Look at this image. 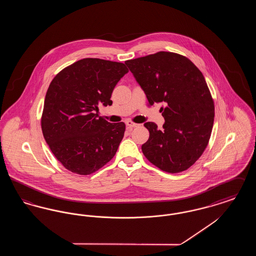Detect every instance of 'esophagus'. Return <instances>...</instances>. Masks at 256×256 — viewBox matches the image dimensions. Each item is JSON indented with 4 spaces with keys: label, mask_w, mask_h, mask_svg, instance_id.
<instances>
[{
    "label": "esophagus",
    "mask_w": 256,
    "mask_h": 256,
    "mask_svg": "<svg viewBox=\"0 0 256 256\" xmlns=\"http://www.w3.org/2000/svg\"><path fill=\"white\" fill-rule=\"evenodd\" d=\"M126 128H128V130H132L134 128H136V126H138L137 124L132 122V121H126Z\"/></svg>",
    "instance_id": "obj_1"
}]
</instances>
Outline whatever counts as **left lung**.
Instances as JSON below:
<instances>
[{
  "label": "left lung",
  "instance_id": "1",
  "mask_svg": "<svg viewBox=\"0 0 256 256\" xmlns=\"http://www.w3.org/2000/svg\"><path fill=\"white\" fill-rule=\"evenodd\" d=\"M126 65L150 104L163 102V130L148 122L150 137L142 145L146 158L160 170L180 172L190 168L208 145L214 122V100L202 73L182 54L158 52L126 60Z\"/></svg>",
  "mask_w": 256,
  "mask_h": 256
}]
</instances>
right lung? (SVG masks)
I'll list each match as a JSON object with an SVG mask.
<instances>
[{"mask_svg": "<svg viewBox=\"0 0 256 256\" xmlns=\"http://www.w3.org/2000/svg\"><path fill=\"white\" fill-rule=\"evenodd\" d=\"M121 62L84 58L64 68L50 84L41 117L43 136L67 170L87 176L115 156L126 130L124 122L98 118L114 87L126 74Z\"/></svg>", "mask_w": 256, "mask_h": 256, "instance_id": "obj_1", "label": "right lung"}]
</instances>
